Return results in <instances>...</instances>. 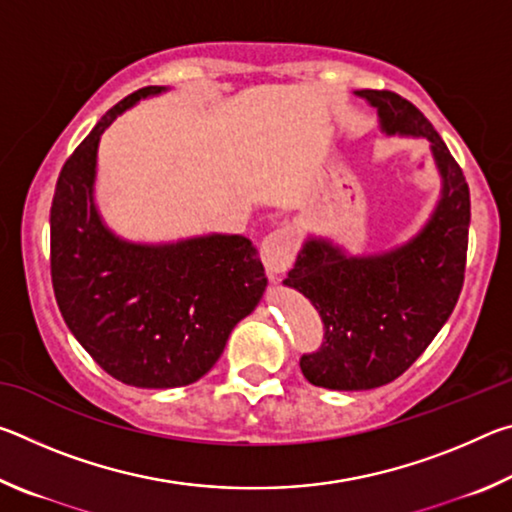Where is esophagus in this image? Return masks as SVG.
Here are the masks:
<instances>
[{
    "label": "esophagus",
    "instance_id": "obj_1",
    "mask_svg": "<svg viewBox=\"0 0 512 512\" xmlns=\"http://www.w3.org/2000/svg\"><path fill=\"white\" fill-rule=\"evenodd\" d=\"M296 250H298V239L293 235V230L289 228L273 230L271 235H266L262 241V262L266 266V271L273 277L289 271V266L293 264V257H296Z\"/></svg>",
    "mask_w": 512,
    "mask_h": 512
}]
</instances>
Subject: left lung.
I'll list each match as a JSON object with an SVG mask.
<instances>
[{
	"instance_id": "1",
	"label": "left lung",
	"mask_w": 512,
	"mask_h": 512,
	"mask_svg": "<svg viewBox=\"0 0 512 512\" xmlns=\"http://www.w3.org/2000/svg\"><path fill=\"white\" fill-rule=\"evenodd\" d=\"M377 108L386 135L431 144L440 198L431 219L388 253L345 255L332 241L309 237L284 284L318 309L325 325L320 350L302 354L309 384L329 391H370L409 370L447 323L465 280L470 187L429 119L388 90H359Z\"/></svg>"
}]
</instances>
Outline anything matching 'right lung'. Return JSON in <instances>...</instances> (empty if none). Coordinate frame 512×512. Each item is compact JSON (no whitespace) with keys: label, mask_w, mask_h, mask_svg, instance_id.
I'll list each match as a JSON object with an SVG mask.
<instances>
[{"label":"right lung","mask_w":512,"mask_h":512,"mask_svg":"<svg viewBox=\"0 0 512 512\" xmlns=\"http://www.w3.org/2000/svg\"><path fill=\"white\" fill-rule=\"evenodd\" d=\"M167 90L149 85L101 117L63 164L49 219L51 282L69 332L108 375L137 388H178L210 372L268 282L241 235L153 246L103 223L94 205L101 135L137 101Z\"/></svg>","instance_id":"add662e5"}]
</instances>
